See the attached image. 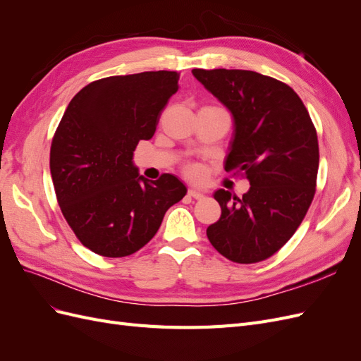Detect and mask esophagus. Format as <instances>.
I'll use <instances>...</instances> for the list:
<instances>
[{
    "instance_id": "esophagus-1",
    "label": "esophagus",
    "mask_w": 361,
    "mask_h": 361,
    "mask_svg": "<svg viewBox=\"0 0 361 361\" xmlns=\"http://www.w3.org/2000/svg\"><path fill=\"white\" fill-rule=\"evenodd\" d=\"M188 195H190V197L195 199V200H200V199L204 197L203 192H200V191H197V190H192V188L188 190Z\"/></svg>"
}]
</instances>
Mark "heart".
I'll use <instances>...</instances> for the list:
<instances>
[{
  "label": "heart",
  "instance_id": "obj_1",
  "mask_svg": "<svg viewBox=\"0 0 361 361\" xmlns=\"http://www.w3.org/2000/svg\"><path fill=\"white\" fill-rule=\"evenodd\" d=\"M185 173H187L192 179H200L203 176V169L199 166V164H190V166H187V169H185Z\"/></svg>",
  "mask_w": 361,
  "mask_h": 361
}]
</instances>
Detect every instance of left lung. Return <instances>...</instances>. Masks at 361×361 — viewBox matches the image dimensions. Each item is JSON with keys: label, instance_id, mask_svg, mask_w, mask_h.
<instances>
[{"label": "left lung", "instance_id": "1", "mask_svg": "<svg viewBox=\"0 0 361 361\" xmlns=\"http://www.w3.org/2000/svg\"><path fill=\"white\" fill-rule=\"evenodd\" d=\"M192 75L231 110L235 135L224 169L250 182L243 199L215 191L221 216L207 227V239L228 260L256 264L289 241L312 204L319 167L314 125L300 96L271 76L241 69Z\"/></svg>", "mask_w": 361, "mask_h": 361}]
</instances>
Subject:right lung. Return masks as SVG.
<instances>
[{"instance_id":"add662e5","label":"right lung","mask_w":361,"mask_h":361,"mask_svg":"<svg viewBox=\"0 0 361 361\" xmlns=\"http://www.w3.org/2000/svg\"><path fill=\"white\" fill-rule=\"evenodd\" d=\"M178 81L170 71L108 76L76 93L60 120L49 154L54 190L73 233L96 255L135 253L187 194L173 174L147 180L133 162L138 141L154 137Z\"/></svg>"}]
</instances>
